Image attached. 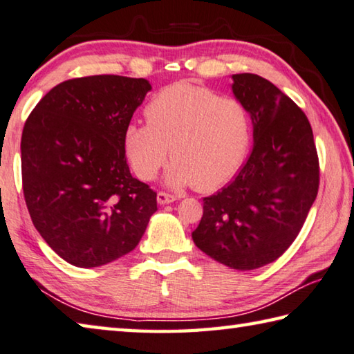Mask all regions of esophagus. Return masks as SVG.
Wrapping results in <instances>:
<instances>
[{"mask_svg":"<svg viewBox=\"0 0 354 354\" xmlns=\"http://www.w3.org/2000/svg\"><path fill=\"white\" fill-rule=\"evenodd\" d=\"M176 199H177L176 196H172L169 193H165V191H160V193L157 194V201H158L160 205H165V203H171Z\"/></svg>","mask_w":354,"mask_h":354,"instance_id":"34e87169","label":"esophagus"}]
</instances>
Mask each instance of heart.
Returning <instances> with one entry per match:
<instances>
[{
  "label": "heart",
  "mask_w": 354,
  "mask_h": 354,
  "mask_svg": "<svg viewBox=\"0 0 354 354\" xmlns=\"http://www.w3.org/2000/svg\"><path fill=\"white\" fill-rule=\"evenodd\" d=\"M147 124H129L124 151L141 180H152L169 153L172 187L194 185L208 193L236 176L249 153L252 118L245 105L207 86L178 82L146 107Z\"/></svg>",
  "instance_id": "1"
}]
</instances>
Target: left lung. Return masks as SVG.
<instances>
[{
    "label": "left lung",
    "instance_id": "obj_1",
    "mask_svg": "<svg viewBox=\"0 0 354 354\" xmlns=\"http://www.w3.org/2000/svg\"><path fill=\"white\" fill-rule=\"evenodd\" d=\"M233 93L249 110L253 151L234 180L203 197L193 241L236 270L274 263L300 233L317 197L320 171L313 129L292 99L258 74H233Z\"/></svg>",
    "mask_w": 354,
    "mask_h": 354
}]
</instances>
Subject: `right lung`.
Returning <instances> with one entry per match:
<instances>
[{"label": "right lung", "mask_w": 354, "mask_h": 354, "mask_svg": "<svg viewBox=\"0 0 354 354\" xmlns=\"http://www.w3.org/2000/svg\"><path fill=\"white\" fill-rule=\"evenodd\" d=\"M152 86L113 74L65 80L30 111L21 180L30 219L77 268H97L138 245L157 193L129 171L124 132Z\"/></svg>", "instance_id": "obj_1"}]
</instances>
